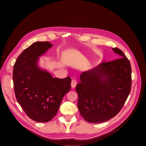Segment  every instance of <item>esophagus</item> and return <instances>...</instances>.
I'll return each instance as SVG.
<instances>
[{"label":"esophagus","instance_id":"34e87169","mask_svg":"<svg viewBox=\"0 0 146 146\" xmlns=\"http://www.w3.org/2000/svg\"><path fill=\"white\" fill-rule=\"evenodd\" d=\"M76 85H77V81H76V80L75 79H73L72 80V82H71V86H72V88H74L76 87Z\"/></svg>","mask_w":146,"mask_h":146}]
</instances>
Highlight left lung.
Listing matches in <instances>:
<instances>
[{"instance_id":"left-lung-1","label":"left lung","mask_w":146,"mask_h":146,"mask_svg":"<svg viewBox=\"0 0 146 146\" xmlns=\"http://www.w3.org/2000/svg\"><path fill=\"white\" fill-rule=\"evenodd\" d=\"M118 58L102 62L81 73L76 86L78 107L82 117L90 123L108 121L119 112L131 89V67L120 49L112 48Z\"/></svg>"}]
</instances>
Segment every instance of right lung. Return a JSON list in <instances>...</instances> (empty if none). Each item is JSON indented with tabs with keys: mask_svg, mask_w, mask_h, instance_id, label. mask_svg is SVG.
Masks as SVG:
<instances>
[{
	"mask_svg": "<svg viewBox=\"0 0 146 146\" xmlns=\"http://www.w3.org/2000/svg\"><path fill=\"white\" fill-rule=\"evenodd\" d=\"M48 41L36 42L23 51L13 65L15 96L31 119L47 122L56 115L64 96L71 89V78H52L37 66L38 57L51 48Z\"/></svg>",
	"mask_w": 146,
	"mask_h": 146,
	"instance_id": "1",
	"label": "right lung"
}]
</instances>
